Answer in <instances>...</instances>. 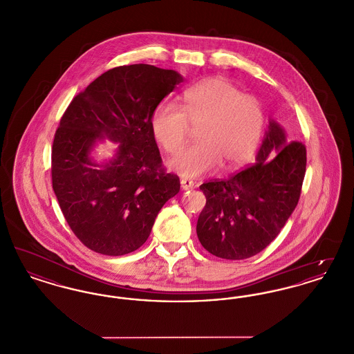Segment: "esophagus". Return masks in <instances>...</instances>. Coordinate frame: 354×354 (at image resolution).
I'll use <instances>...</instances> for the list:
<instances>
[{
	"mask_svg": "<svg viewBox=\"0 0 354 354\" xmlns=\"http://www.w3.org/2000/svg\"><path fill=\"white\" fill-rule=\"evenodd\" d=\"M180 187H182L183 191L191 189V188H194V182L189 180V179H182V180H180Z\"/></svg>",
	"mask_w": 354,
	"mask_h": 354,
	"instance_id": "obj_1",
	"label": "esophagus"
}]
</instances>
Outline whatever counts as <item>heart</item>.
<instances>
[{
  "mask_svg": "<svg viewBox=\"0 0 354 354\" xmlns=\"http://www.w3.org/2000/svg\"><path fill=\"white\" fill-rule=\"evenodd\" d=\"M188 124L197 127L196 143L169 162L183 178H199L221 166L232 169L247 162L257 149L266 126L261 102L245 95L225 80H208L188 88L182 109L165 102L151 118L159 145L176 153L185 143Z\"/></svg>",
  "mask_w": 354,
  "mask_h": 354,
  "instance_id": "heart-1",
  "label": "heart"
}]
</instances>
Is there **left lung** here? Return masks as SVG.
<instances>
[{"instance_id":"obj_1","label":"left lung","mask_w":354,"mask_h":354,"mask_svg":"<svg viewBox=\"0 0 354 354\" xmlns=\"http://www.w3.org/2000/svg\"><path fill=\"white\" fill-rule=\"evenodd\" d=\"M306 150L270 119L254 165L224 180L201 185L205 195L196 234L203 247L227 260L261 252L295 211L303 185Z\"/></svg>"}]
</instances>
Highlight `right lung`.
I'll use <instances>...</instances> for the list:
<instances>
[{
  "label": "right lung",
  "instance_id": "add662e5",
  "mask_svg": "<svg viewBox=\"0 0 354 354\" xmlns=\"http://www.w3.org/2000/svg\"><path fill=\"white\" fill-rule=\"evenodd\" d=\"M182 82L178 71L152 65L111 68L61 118L51 151L53 189L71 231L91 251L122 256L138 250L179 192V178L162 167L151 118ZM104 138L118 149L98 162L92 152Z\"/></svg>",
  "mask_w": 354,
  "mask_h": 354
}]
</instances>
